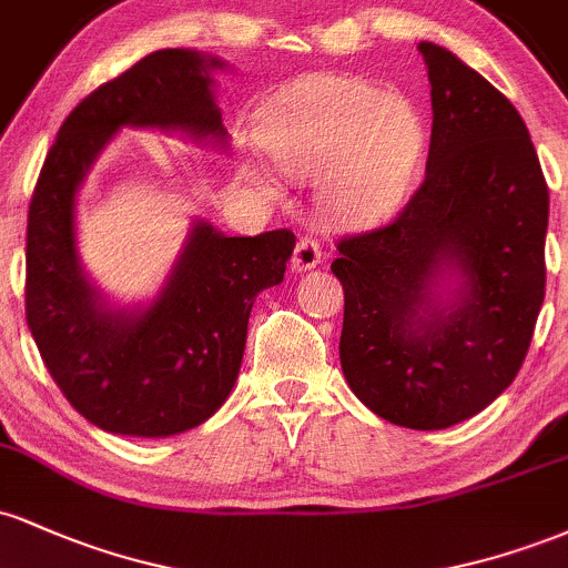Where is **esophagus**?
<instances>
[{
  "label": "esophagus",
  "mask_w": 568,
  "mask_h": 568,
  "mask_svg": "<svg viewBox=\"0 0 568 568\" xmlns=\"http://www.w3.org/2000/svg\"><path fill=\"white\" fill-rule=\"evenodd\" d=\"M321 258H323V251H321V245H317V240L302 237L296 243V251H293L291 270L293 272H310L321 264Z\"/></svg>",
  "instance_id": "1"
}]
</instances>
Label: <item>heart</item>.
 <instances>
[{"instance_id": "heart-1", "label": "heart", "mask_w": 568, "mask_h": 568, "mask_svg": "<svg viewBox=\"0 0 568 568\" xmlns=\"http://www.w3.org/2000/svg\"><path fill=\"white\" fill-rule=\"evenodd\" d=\"M264 141L283 175L324 179L325 219L374 226L406 200L427 130L406 95L352 80H315L277 103Z\"/></svg>"}]
</instances>
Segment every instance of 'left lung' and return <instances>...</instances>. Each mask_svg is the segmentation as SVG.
Listing matches in <instances>:
<instances>
[{
    "mask_svg": "<svg viewBox=\"0 0 568 568\" xmlns=\"http://www.w3.org/2000/svg\"><path fill=\"white\" fill-rule=\"evenodd\" d=\"M422 186L393 224L338 243L344 379L382 419L446 429L510 387L545 302L547 184L526 122L452 50Z\"/></svg>",
    "mask_w": 568,
    "mask_h": 568,
    "instance_id": "8db88e82",
    "label": "left lung"
}]
</instances>
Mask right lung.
I'll use <instances>...</instances> for the list:
<instances>
[{
  "instance_id": "1",
  "label": "right lung",
  "mask_w": 568,
  "mask_h": 568,
  "mask_svg": "<svg viewBox=\"0 0 568 568\" xmlns=\"http://www.w3.org/2000/svg\"><path fill=\"white\" fill-rule=\"evenodd\" d=\"M226 61L171 48L141 58L67 116L39 173L26 230V323L61 393L90 425L171 438L224 406L243 363L247 317L283 283L288 230L230 237L194 219L154 298L114 304L77 247V194L122 128L226 146L213 71Z\"/></svg>"
}]
</instances>
